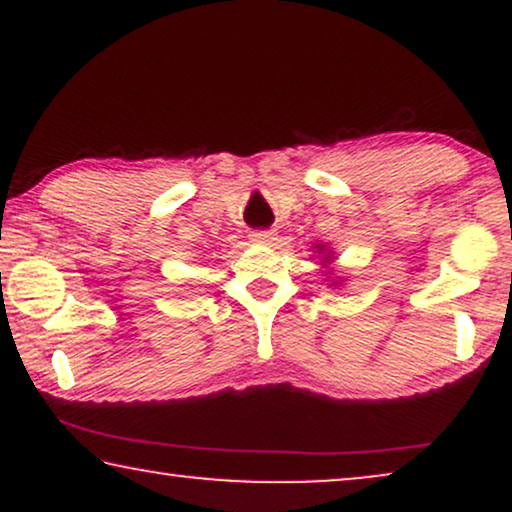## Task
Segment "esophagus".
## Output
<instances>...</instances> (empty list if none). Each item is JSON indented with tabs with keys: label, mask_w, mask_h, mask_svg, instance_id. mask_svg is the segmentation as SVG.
Masks as SVG:
<instances>
[{
	"label": "esophagus",
	"mask_w": 512,
	"mask_h": 512,
	"mask_svg": "<svg viewBox=\"0 0 512 512\" xmlns=\"http://www.w3.org/2000/svg\"><path fill=\"white\" fill-rule=\"evenodd\" d=\"M249 240L258 242V244H268V242L275 240V233H272V230H251Z\"/></svg>",
	"instance_id": "1"
}]
</instances>
